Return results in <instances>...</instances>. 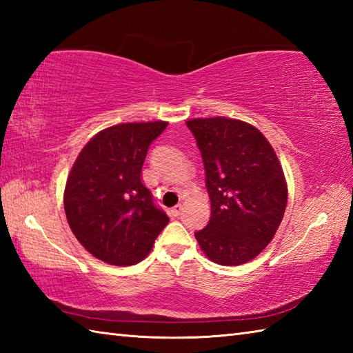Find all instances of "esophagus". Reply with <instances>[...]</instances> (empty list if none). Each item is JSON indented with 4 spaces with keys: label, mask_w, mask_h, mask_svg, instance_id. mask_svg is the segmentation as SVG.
Returning <instances> with one entry per match:
<instances>
[{
    "label": "esophagus",
    "mask_w": 353,
    "mask_h": 353,
    "mask_svg": "<svg viewBox=\"0 0 353 353\" xmlns=\"http://www.w3.org/2000/svg\"><path fill=\"white\" fill-rule=\"evenodd\" d=\"M182 209H183L182 205H176L174 208L171 209V215L172 216H179V215H181V212H182Z\"/></svg>",
    "instance_id": "1"
}]
</instances>
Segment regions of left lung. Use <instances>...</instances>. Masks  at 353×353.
<instances>
[{
    "instance_id": "8db88e82",
    "label": "left lung",
    "mask_w": 353,
    "mask_h": 353,
    "mask_svg": "<svg viewBox=\"0 0 353 353\" xmlns=\"http://www.w3.org/2000/svg\"><path fill=\"white\" fill-rule=\"evenodd\" d=\"M205 165L211 219L196 238L220 265H241L272 241L287 206L273 147L256 127L230 118L186 121Z\"/></svg>"
}]
</instances>
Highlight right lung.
I'll return each mask as SVG.
<instances>
[{"instance_id":"obj_1","label":"right lung","mask_w":353,"mask_h":353,"mask_svg":"<svg viewBox=\"0 0 353 353\" xmlns=\"http://www.w3.org/2000/svg\"><path fill=\"white\" fill-rule=\"evenodd\" d=\"M167 125L154 121L109 127L74 162L63 196L66 220L79 243L108 264H138L168 224L141 181L148 147Z\"/></svg>"}]
</instances>
